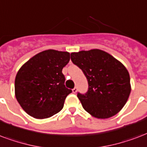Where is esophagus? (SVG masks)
Returning a JSON list of instances; mask_svg holds the SVG:
<instances>
[{"mask_svg":"<svg viewBox=\"0 0 147 147\" xmlns=\"http://www.w3.org/2000/svg\"><path fill=\"white\" fill-rule=\"evenodd\" d=\"M72 91H73V93L76 94V93H77V91H78V88L75 87V88H74V89H73V90H72Z\"/></svg>","mask_w":147,"mask_h":147,"instance_id":"esophagus-1","label":"esophagus"}]
</instances>
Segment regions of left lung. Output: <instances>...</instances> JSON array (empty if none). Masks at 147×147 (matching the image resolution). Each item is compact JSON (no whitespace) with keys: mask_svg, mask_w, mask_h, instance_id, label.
<instances>
[{"mask_svg":"<svg viewBox=\"0 0 147 147\" xmlns=\"http://www.w3.org/2000/svg\"><path fill=\"white\" fill-rule=\"evenodd\" d=\"M70 56L88 81V92L78 94L85 111L98 119H108L119 112L131 92L129 74L124 65L98 49Z\"/></svg>","mask_w":147,"mask_h":147,"instance_id":"1","label":"left lung"}]
</instances>
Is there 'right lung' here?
I'll use <instances>...</instances> for the list:
<instances>
[{"label": "right lung", "mask_w": 147, "mask_h": 147, "mask_svg": "<svg viewBox=\"0 0 147 147\" xmlns=\"http://www.w3.org/2000/svg\"><path fill=\"white\" fill-rule=\"evenodd\" d=\"M69 53L48 49L36 54L23 64L15 80V93L23 110L38 119L61 111L67 96L62 69L69 63Z\"/></svg>", "instance_id": "add662e5"}]
</instances>
